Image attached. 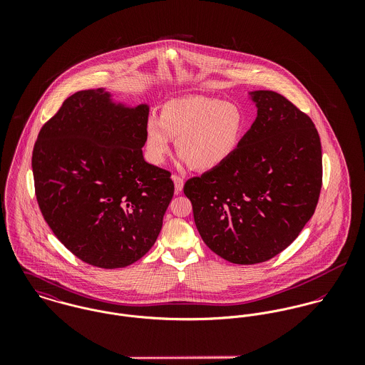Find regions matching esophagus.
<instances>
[{"label": "esophagus", "instance_id": "esophagus-1", "mask_svg": "<svg viewBox=\"0 0 365 365\" xmlns=\"http://www.w3.org/2000/svg\"><path fill=\"white\" fill-rule=\"evenodd\" d=\"M173 181H174V185H175V194H180L182 191V187H184V180L180 175H173Z\"/></svg>", "mask_w": 365, "mask_h": 365}]
</instances>
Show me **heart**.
<instances>
[{
    "mask_svg": "<svg viewBox=\"0 0 365 365\" xmlns=\"http://www.w3.org/2000/svg\"><path fill=\"white\" fill-rule=\"evenodd\" d=\"M249 130V115L236 103L202 96L167 101L160 118L146 122V152L152 163L168 156L173 138L177 152L192 168L209 171L222 167L239 152Z\"/></svg>",
    "mask_w": 365,
    "mask_h": 365,
    "instance_id": "b5f03b06",
    "label": "heart"
}]
</instances>
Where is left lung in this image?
<instances>
[{
    "instance_id": "left-lung-1",
    "label": "left lung",
    "mask_w": 365,
    "mask_h": 365,
    "mask_svg": "<svg viewBox=\"0 0 365 365\" xmlns=\"http://www.w3.org/2000/svg\"><path fill=\"white\" fill-rule=\"evenodd\" d=\"M257 116L239 152L190 178L197 229L235 264H257L287 249L312 217L322 188V146L312 119L274 91H252Z\"/></svg>"
}]
</instances>
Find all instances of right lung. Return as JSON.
<instances>
[{"label":"right lung","instance_id":"add662e5","mask_svg":"<svg viewBox=\"0 0 365 365\" xmlns=\"http://www.w3.org/2000/svg\"><path fill=\"white\" fill-rule=\"evenodd\" d=\"M148 118V104L86 90L68 97L38 135L32 170L39 208L56 237L91 265H130L161 230L174 182L143 157Z\"/></svg>","mask_w":365,"mask_h":365}]
</instances>
